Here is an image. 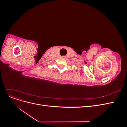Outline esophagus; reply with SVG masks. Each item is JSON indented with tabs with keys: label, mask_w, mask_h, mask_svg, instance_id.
<instances>
[{
	"label": "esophagus",
	"mask_w": 127,
	"mask_h": 127,
	"mask_svg": "<svg viewBox=\"0 0 127 127\" xmlns=\"http://www.w3.org/2000/svg\"><path fill=\"white\" fill-rule=\"evenodd\" d=\"M65 57H64V56H63V57H62V58H64Z\"/></svg>",
	"instance_id": "1"
}]
</instances>
